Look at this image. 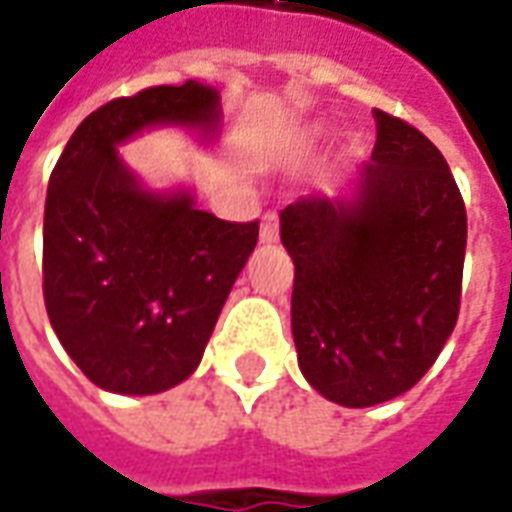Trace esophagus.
<instances>
[{"instance_id": "1", "label": "esophagus", "mask_w": 512, "mask_h": 512, "mask_svg": "<svg viewBox=\"0 0 512 512\" xmlns=\"http://www.w3.org/2000/svg\"><path fill=\"white\" fill-rule=\"evenodd\" d=\"M260 241H263V244H274V241H279L277 211H266V216H263V224H260Z\"/></svg>"}]
</instances>
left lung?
Wrapping results in <instances>:
<instances>
[{
  "instance_id": "left-lung-1",
  "label": "left lung",
  "mask_w": 512,
  "mask_h": 512,
  "mask_svg": "<svg viewBox=\"0 0 512 512\" xmlns=\"http://www.w3.org/2000/svg\"><path fill=\"white\" fill-rule=\"evenodd\" d=\"M373 115L354 197L310 194L279 213L301 373L348 408L386 403L428 373L458 321L466 255V208L439 147Z\"/></svg>"
}]
</instances>
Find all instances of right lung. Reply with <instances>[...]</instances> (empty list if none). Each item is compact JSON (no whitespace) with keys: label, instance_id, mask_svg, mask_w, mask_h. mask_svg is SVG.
Listing matches in <instances>:
<instances>
[{"label":"right lung","instance_id":"1","mask_svg":"<svg viewBox=\"0 0 512 512\" xmlns=\"http://www.w3.org/2000/svg\"><path fill=\"white\" fill-rule=\"evenodd\" d=\"M219 126V93L189 79L115 98L82 120L49 178L43 299L62 348L95 386L156 395L200 365L257 222H224L189 191L139 186L117 145L150 126Z\"/></svg>","mask_w":512,"mask_h":512}]
</instances>
